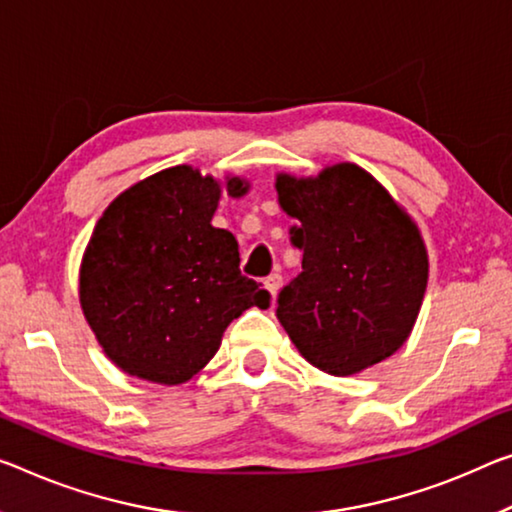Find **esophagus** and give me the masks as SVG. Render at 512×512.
Instances as JSON below:
<instances>
[{"label":"esophagus","mask_w":512,"mask_h":512,"mask_svg":"<svg viewBox=\"0 0 512 512\" xmlns=\"http://www.w3.org/2000/svg\"><path fill=\"white\" fill-rule=\"evenodd\" d=\"M281 283H283V279H281V274H270V277L265 279V288L270 290V295H272V300L274 297H277V293H279V288H281Z\"/></svg>","instance_id":"esophagus-1"}]
</instances>
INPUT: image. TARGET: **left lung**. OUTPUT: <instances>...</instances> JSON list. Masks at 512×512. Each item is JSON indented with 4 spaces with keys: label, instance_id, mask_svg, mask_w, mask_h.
<instances>
[{
    "label": "left lung",
    "instance_id": "obj_1",
    "mask_svg": "<svg viewBox=\"0 0 512 512\" xmlns=\"http://www.w3.org/2000/svg\"><path fill=\"white\" fill-rule=\"evenodd\" d=\"M279 206L295 219L302 272L279 293L277 318L300 355L329 375H355L412 334L428 286L419 226L352 162L313 178L277 176Z\"/></svg>",
    "mask_w": 512,
    "mask_h": 512
}]
</instances>
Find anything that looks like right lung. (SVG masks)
I'll return each instance as SVG.
<instances>
[{
  "mask_svg": "<svg viewBox=\"0 0 512 512\" xmlns=\"http://www.w3.org/2000/svg\"><path fill=\"white\" fill-rule=\"evenodd\" d=\"M247 194L238 176L222 187L199 169L153 174L102 212L80 267V304L105 355L123 373L183 384L222 345L224 329L270 293L240 274L233 233L212 226L219 196Z\"/></svg>",
  "mask_w": 512,
  "mask_h": 512,
  "instance_id": "1",
  "label": "right lung"
}]
</instances>
